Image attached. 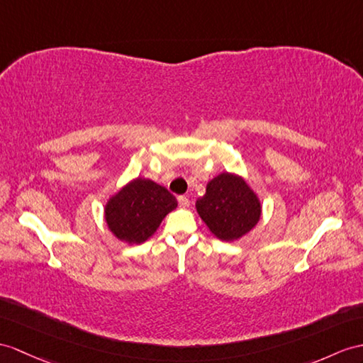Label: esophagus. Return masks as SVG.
<instances>
[{
  "mask_svg": "<svg viewBox=\"0 0 363 363\" xmlns=\"http://www.w3.org/2000/svg\"><path fill=\"white\" fill-rule=\"evenodd\" d=\"M189 203H191V201H189V199H188L186 196H180V197H179V205H180L182 208H188Z\"/></svg>",
  "mask_w": 363,
  "mask_h": 363,
  "instance_id": "obj_1",
  "label": "esophagus"
}]
</instances>
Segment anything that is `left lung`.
Here are the masks:
<instances>
[{"instance_id":"1","label":"left lung","mask_w":363,"mask_h":363,"mask_svg":"<svg viewBox=\"0 0 363 363\" xmlns=\"http://www.w3.org/2000/svg\"><path fill=\"white\" fill-rule=\"evenodd\" d=\"M200 218L212 235L234 242L248 234L262 217L257 194L242 175L222 172L206 184L205 196L196 201Z\"/></svg>"}]
</instances>
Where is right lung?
Masks as SVG:
<instances>
[{
    "mask_svg": "<svg viewBox=\"0 0 363 363\" xmlns=\"http://www.w3.org/2000/svg\"><path fill=\"white\" fill-rule=\"evenodd\" d=\"M175 208L177 199L164 186L137 177L106 201L104 220L120 242L140 245L155 234Z\"/></svg>",
    "mask_w": 363,
    "mask_h": 363,
    "instance_id": "add662e5",
    "label": "right lung"
}]
</instances>
